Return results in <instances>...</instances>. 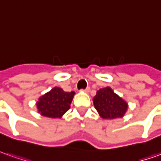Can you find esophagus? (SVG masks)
<instances>
[{
    "label": "esophagus",
    "instance_id": "esophagus-1",
    "mask_svg": "<svg viewBox=\"0 0 161 161\" xmlns=\"http://www.w3.org/2000/svg\"><path fill=\"white\" fill-rule=\"evenodd\" d=\"M80 91L84 92V93H88V92L90 91V88H89V87H87L86 89H81Z\"/></svg>",
    "mask_w": 161,
    "mask_h": 161
}]
</instances>
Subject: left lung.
Masks as SVG:
<instances>
[{
	"instance_id": "1",
	"label": "left lung",
	"mask_w": 161,
	"mask_h": 161,
	"mask_svg": "<svg viewBox=\"0 0 161 161\" xmlns=\"http://www.w3.org/2000/svg\"><path fill=\"white\" fill-rule=\"evenodd\" d=\"M95 109L103 119H116L125 116L128 103L110 87L101 88L93 98Z\"/></svg>"
}]
</instances>
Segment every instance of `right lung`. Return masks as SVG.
<instances>
[{"instance_id": "obj_1", "label": "right lung", "mask_w": 161, "mask_h": 161, "mask_svg": "<svg viewBox=\"0 0 161 161\" xmlns=\"http://www.w3.org/2000/svg\"><path fill=\"white\" fill-rule=\"evenodd\" d=\"M75 93L65 92L62 88L54 87L38 98L36 109L41 116L49 118H61L70 108V104Z\"/></svg>"}]
</instances>
